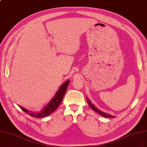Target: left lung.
Returning a JSON list of instances; mask_svg holds the SVG:
<instances>
[{
    "label": "left lung",
    "mask_w": 147,
    "mask_h": 147,
    "mask_svg": "<svg viewBox=\"0 0 147 147\" xmlns=\"http://www.w3.org/2000/svg\"><path fill=\"white\" fill-rule=\"evenodd\" d=\"M86 100H87V102H88V104H89V107H91L94 111H95V112H96L97 113H98V114H99V115L104 117L114 118V116H112V115H110V114H107V113H106V112H102V111H101L99 110L98 109H97L96 107H95L91 102H90V100L88 99V97H86Z\"/></svg>",
    "instance_id": "1"
}]
</instances>
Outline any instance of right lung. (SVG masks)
I'll use <instances>...</instances> for the list:
<instances>
[{
  "label": "right lung",
  "mask_w": 147,
  "mask_h": 147,
  "mask_svg": "<svg viewBox=\"0 0 147 147\" xmlns=\"http://www.w3.org/2000/svg\"><path fill=\"white\" fill-rule=\"evenodd\" d=\"M69 80H66L64 83L60 86L58 91L56 92L55 96L53 97L51 100L48 102L46 106L44 107L40 111H30L26 109L25 108L18 106L22 111H24L27 114L35 118H43L44 117H47L52 114L58 107L59 106L60 103L63 99V96L65 94L67 86L69 83Z\"/></svg>",
  "instance_id": "1"
}]
</instances>
